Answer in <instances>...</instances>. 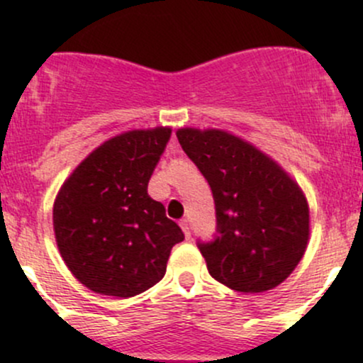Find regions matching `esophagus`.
Returning a JSON list of instances; mask_svg holds the SVG:
<instances>
[{"label":"esophagus","instance_id":"34e87169","mask_svg":"<svg viewBox=\"0 0 363 363\" xmlns=\"http://www.w3.org/2000/svg\"><path fill=\"white\" fill-rule=\"evenodd\" d=\"M179 225H181V228H182V232H184L186 239H191V228H189L188 219H181V223H179Z\"/></svg>","mask_w":363,"mask_h":363}]
</instances>
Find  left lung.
I'll return each instance as SVG.
<instances>
[{
    "instance_id": "8db88e82",
    "label": "left lung",
    "mask_w": 363,
    "mask_h": 363,
    "mask_svg": "<svg viewBox=\"0 0 363 363\" xmlns=\"http://www.w3.org/2000/svg\"><path fill=\"white\" fill-rule=\"evenodd\" d=\"M177 140L214 199V239L196 242L208 274L242 294L283 283L309 239V208L298 186L263 152L226 131L184 128Z\"/></svg>"
}]
</instances>
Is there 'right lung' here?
Instances as JSON below:
<instances>
[{"label": "right lung", "mask_w": 363, "mask_h": 363, "mask_svg": "<svg viewBox=\"0 0 363 363\" xmlns=\"http://www.w3.org/2000/svg\"><path fill=\"white\" fill-rule=\"evenodd\" d=\"M170 128L135 130L91 152L54 203L57 247L73 276L101 295L135 296L167 272L184 240L147 184L170 140Z\"/></svg>", "instance_id": "add662e5"}]
</instances>
